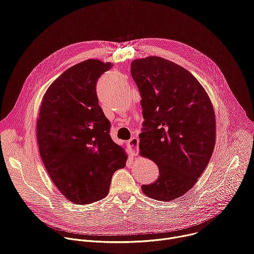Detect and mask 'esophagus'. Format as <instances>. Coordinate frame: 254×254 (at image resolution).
<instances>
[{"instance_id": "34e87169", "label": "esophagus", "mask_w": 254, "mask_h": 254, "mask_svg": "<svg viewBox=\"0 0 254 254\" xmlns=\"http://www.w3.org/2000/svg\"><path fill=\"white\" fill-rule=\"evenodd\" d=\"M127 146H128L129 154L131 156H136L138 154V138L137 137H131L127 141Z\"/></svg>"}]
</instances>
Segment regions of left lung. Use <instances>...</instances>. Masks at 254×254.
I'll use <instances>...</instances> for the list:
<instances>
[{
    "label": "left lung",
    "instance_id": "obj_1",
    "mask_svg": "<svg viewBox=\"0 0 254 254\" xmlns=\"http://www.w3.org/2000/svg\"><path fill=\"white\" fill-rule=\"evenodd\" d=\"M130 73L144 120L139 153L160 171L141 190L155 200H175L192 189L211 159L216 135L212 102L187 69L162 57L133 60Z\"/></svg>",
    "mask_w": 254,
    "mask_h": 254
}]
</instances>
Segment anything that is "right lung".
<instances>
[{"label":"right lung","instance_id":"obj_1","mask_svg":"<svg viewBox=\"0 0 254 254\" xmlns=\"http://www.w3.org/2000/svg\"><path fill=\"white\" fill-rule=\"evenodd\" d=\"M112 66L88 59L65 70L44 94L36 124L51 180L65 198L80 205L104 198L114 173L127 160L110 135L111 123L96 94L98 78Z\"/></svg>","mask_w":254,"mask_h":254}]
</instances>
